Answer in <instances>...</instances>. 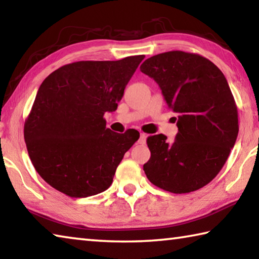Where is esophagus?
<instances>
[{
	"instance_id": "34e87169",
	"label": "esophagus",
	"mask_w": 259,
	"mask_h": 259,
	"mask_svg": "<svg viewBox=\"0 0 259 259\" xmlns=\"http://www.w3.org/2000/svg\"><path fill=\"white\" fill-rule=\"evenodd\" d=\"M146 138H147V136L145 134H140L139 139H138V144H140V145L146 144Z\"/></svg>"
}]
</instances>
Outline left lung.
<instances>
[{
	"mask_svg": "<svg viewBox=\"0 0 259 259\" xmlns=\"http://www.w3.org/2000/svg\"><path fill=\"white\" fill-rule=\"evenodd\" d=\"M140 71L159 84L178 115L172 143L162 134L147 138L146 177L176 194L199 190L221 171L238 137V107L229 83L209 59L184 51L153 56Z\"/></svg>",
	"mask_w": 259,
	"mask_h": 259,
	"instance_id": "left-lung-1",
	"label": "left lung"
}]
</instances>
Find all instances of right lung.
I'll use <instances>...</instances> for the list:
<instances>
[{
    "label": "right lung",
    "mask_w": 259,
    "mask_h": 259,
    "mask_svg": "<svg viewBox=\"0 0 259 259\" xmlns=\"http://www.w3.org/2000/svg\"><path fill=\"white\" fill-rule=\"evenodd\" d=\"M143 55L115 61H75L56 69L38 88L24 137L37 174L71 198L111 186L138 131L116 134L104 114L117 108Z\"/></svg>",
    "instance_id": "right-lung-1"
}]
</instances>
